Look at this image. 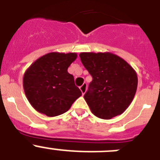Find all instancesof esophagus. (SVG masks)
<instances>
[{"label":"esophagus","mask_w":160,"mask_h":160,"mask_svg":"<svg viewBox=\"0 0 160 160\" xmlns=\"http://www.w3.org/2000/svg\"><path fill=\"white\" fill-rule=\"evenodd\" d=\"M80 88V90L82 91V94H84L85 93H86V91H87V85L86 84V83H83L81 87H79Z\"/></svg>","instance_id":"1"}]
</instances>
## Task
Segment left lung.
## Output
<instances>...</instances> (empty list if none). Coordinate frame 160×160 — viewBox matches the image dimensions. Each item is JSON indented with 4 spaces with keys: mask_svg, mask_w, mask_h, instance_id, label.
Listing matches in <instances>:
<instances>
[{
    "mask_svg": "<svg viewBox=\"0 0 160 160\" xmlns=\"http://www.w3.org/2000/svg\"><path fill=\"white\" fill-rule=\"evenodd\" d=\"M84 67L92 76L84 98L90 111L102 119L122 114L135 97L138 78L125 60L111 53H81Z\"/></svg>",
    "mask_w": 160,
    "mask_h": 160,
    "instance_id": "1",
    "label": "left lung"
}]
</instances>
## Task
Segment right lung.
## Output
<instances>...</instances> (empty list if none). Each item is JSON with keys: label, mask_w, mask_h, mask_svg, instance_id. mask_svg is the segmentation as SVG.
I'll return each instance as SVG.
<instances>
[{"label": "right lung", "mask_w": 160, "mask_h": 160, "mask_svg": "<svg viewBox=\"0 0 160 160\" xmlns=\"http://www.w3.org/2000/svg\"><path fill=\"white\" fill-rule=\"evenodd\" d=\"M76 53L53 52L39 58L24 74L23 87L32 107L49 117L64 114L82 95L68 67Z\"/></svg>", "instance_id": "obj_1"}]
</instances>
